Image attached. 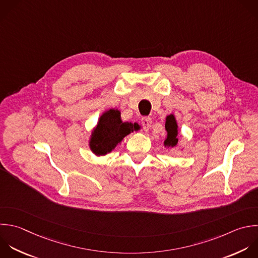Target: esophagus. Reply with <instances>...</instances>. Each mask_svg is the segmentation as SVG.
<instances>
[{
	"instance_id": "esophagus-1",
	"label": "esophagus",
	"mask_w": 258,
	"mask_h": 258,
	"mask_svg": "<svg viewBox=\"0 0 258 258\" xmlns=\"http://www.w3.org/2000/svg\"><path fill=\"white\" fill-rule=\"evenodd\" d=\"M141 123H142V126H143V129L145 131H148L151 127V123H152V120L150 117H143L142 120H141Z\"/></svg>"
}]
</instances>
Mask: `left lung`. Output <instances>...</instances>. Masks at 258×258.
I'll use <instances>...</instances> for the list:
<instances>
[{
  "mask_svg": "<svg viewBox=\"0 0 258 258\" xmlns=\"http://www.w3.org/2000/svg\"><path fill=\"white\" fill-rule=\"evenodd\" d=\"M166 136L163 141L165 148L175 147L178 144V125L173 114H169L165 118Z\"/></svg>",
  "mask_w": 258,
  "mask_h": 258,
  "instance_id": "1",
  "label": "left lung"
}]
</instances>
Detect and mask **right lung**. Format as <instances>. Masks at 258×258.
<instances>
[{"instance_id": "obj_1", "label": "right lung", "mask_w": 258, "mask_h": 258, "mask_svg": "<svg viewBox=\"0 0 258 258\" xmlns=\"http://www.w3.org/2000/svg\"><path fill=\"white\" fill-rule=\"evenodd\" d=\"M141 129L138 123L123 122L118 109H109L99 118L89 140L91 151L97 156L110 153L130 133Z\"/></svg>"}]
</instances>
